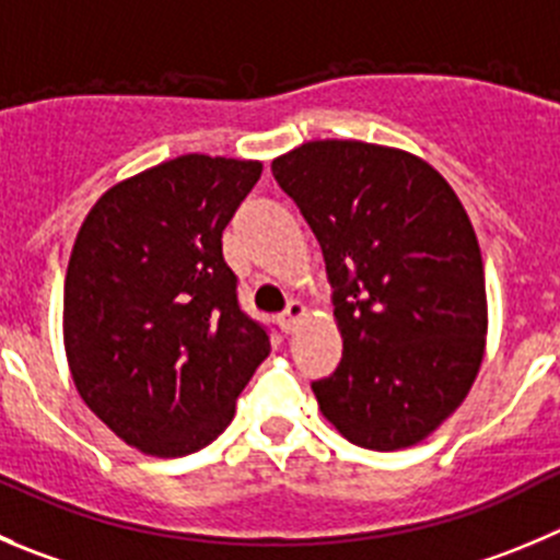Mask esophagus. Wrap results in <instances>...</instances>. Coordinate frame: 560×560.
<instances>
[{
  "label": "esophagus",
  "instance_id": "1",
  "mask_svg": "<svg viewBox=\"0 0 560 560\" xmlns=\"http://www.w3.org/2000/svg\"><path fill=\"white\" fill-rule=\"evenodd\" d=\"M305 316H307V307L302 305V302H296V300L289 302V307H285V313H283L285 332H294L296 324H300Z\"/></svg>",
  "mask_w": 560,
  "mask_h": 560
}]
</instances>
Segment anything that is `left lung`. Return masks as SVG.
<instances>
[{
	"instance_id": "1",
	"label": "left lung",
	"mask_w": 560,
	"mask_h": 560,
	"mask_svg": "<svg viewBox=\"0 0 560 560\" xmlns=\"http://www.w3.org/2000/svg\"><path fill=\"white\" fill-rule=\"evenodd\" d=\"M322 244L343 357L313 382L360 448L420 443L459 409L487 346L476 231L448 180L407 151L313 140L271 162Z\"/></svg>"
}]
</instances>
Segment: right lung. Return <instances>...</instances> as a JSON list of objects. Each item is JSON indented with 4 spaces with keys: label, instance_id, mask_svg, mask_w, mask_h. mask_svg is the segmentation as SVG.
I'll use <instances>...</instances> for the list:
<instances>
[{
    "label": "right lung",
    "instance_id": "1",
    "mask_svg": "<svg viewBox=\"0 0 560 560\" xmlns=\"http://www.w3.org/2000/svg\"><path fill=\"white\" fill-rule=\"evenodd\" d=\"M260 170L186 153L106 189L79 228L62 300L68 369L82 401L142 454L214 443L269 357L222 258V231Z\"/></svg>",
    "mask_w": 560,
    "mask_h": 560
}]
</instances>
